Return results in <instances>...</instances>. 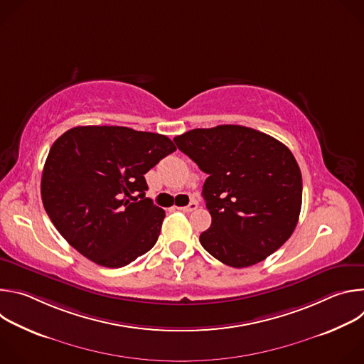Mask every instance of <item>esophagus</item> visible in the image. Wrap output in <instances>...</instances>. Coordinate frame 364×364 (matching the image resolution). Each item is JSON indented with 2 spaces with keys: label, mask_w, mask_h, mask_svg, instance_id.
I'll return each instance as SVG.
<instances>
[{
  "label": "esophagus",
  "mask_w": 364,
  "mask_h": 364,
  "mask_svg": "<svg viewBox=\"0 0 364 364\" xmlns=\"http://www.w3.org/2000/svg\"><path fill=\"white\" fill-rule=\"evenodd\" d=\"M178 210H181V212H186V213H190V212H193V210H196L197 209V203H190L188 205H184V207H177Z\"/></svg>",
  "instance_id": "34e87169"
}]
</instances>
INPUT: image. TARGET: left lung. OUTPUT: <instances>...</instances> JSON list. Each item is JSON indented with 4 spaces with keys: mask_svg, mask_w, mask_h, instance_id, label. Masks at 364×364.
<instances>
[{
    "mask_svg": "<svg viewBox=\"0 0 364 364\" xmlns=\"http://www.w3.org/2000/svg\"><path fill=\"white\" fill-rule=\"evenodd\" d=\"M207 177L212 225L201 246L228 267L262 262L292 235L302 203V177L278 139L240 125L197 128L174 138Z\"/></svg>",
    "mask_w": 364,
    "mask_h": 364,
    "instance_id": "left-lung-1",
    "label": "left lung"
}]
</instances>
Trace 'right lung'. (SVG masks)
I'll use <instances>...</instances> for the list:
<instances>
[{
  "instance_id": "obj_1",
  "label": "right lung",
  "mask_w": 364,
  "mask_h": 364,
  "mask_svg": "<svg viewBox=\"0 0 364 364\" xmlns=\"http://www.w3.org/2000/svg\"><path fill=\"white\" fill-rule=\"evenodd\" d=\"M177 148L161 134L76 127L51 145L41 176L44 209L85 257L122 268L157 242L166 212L145 197L144 174Z\"/></svg>"
}]
</instances>
